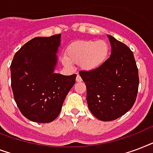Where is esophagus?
<instances>
[{"label":"esophagus","instance_id":"34e87169","mask_svg":"<svg viewBox=\"0 0 153 153\" xmlns=\"http://www.w3.org/2000/svg\"><path fill=\"white\" fill-rule=\"evenodd\" d=\"M76 82H81L82 81V79H81V77H80V75H77L76 76Z\"/></svg>","mask_w":153,"mask_h":153}]
</instances>
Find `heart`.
Wrapping results in <instances>:
<instances>
[{"label": "heart", "instance_id": "1", "mask_svg": "<svg viewBox=\"0 0 153 153\" xmlns=\"http://www.w3.org/2000/svg\"><path fill=\"white\" fill-rule=\"evenodd\" d=\"M109 46L105 41H80L68 46L64 64H80L85 70L97 69L105 63L108 55Z\"/></svg>", "mask_w": 153, "mask_h": 153}]
</instances>
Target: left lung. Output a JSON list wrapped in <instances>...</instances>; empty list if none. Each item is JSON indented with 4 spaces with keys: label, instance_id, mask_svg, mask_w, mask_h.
Segmentation results:
<instances>
[{
    "label": "left lung",
    "instance_id": "obj_1",
    "mask_svg": "<svg viewBox=\"0 0 153 153\" xmlns=\"http://www.w3.org/2000/svg\"><path fill=\"white\" fill-rule=\"evenodd\" d=\"M111 55L102 65L80 71L87 88L88 106L97 119L113 120L131 109L137 99L139 75L134 55L126 45L108 35Z\"/></svg>",
    "mask_w": 153,
    "mask_h": 153
}]
</instances>
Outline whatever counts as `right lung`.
Masks as SVG:
<instances>
[{
	"label": "right lung",
	"mask_w": 153,
	"mask_h": 153,
	"mask_svg": "<svg viewBox=\"0 0 153 153\" xmlns=\"http://www.w3.org/2000/svg\"><path fill=\"white\" fill-rule=\"evenodd\" d=\"M60 34L35 37L14 55L10 66L11 87L21 112L29 120L49 123L60 114L76 74L55 73Z\"/></svg>",
	"instance_id": "1"
}]
</instances>
